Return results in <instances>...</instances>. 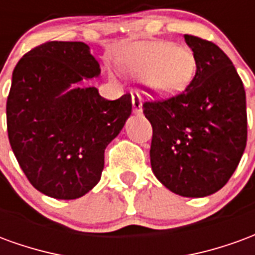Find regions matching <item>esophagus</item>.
Wrapping results in <instances>:
<instances>
[{
	"label": "esophagus",
	"instance_id": "34e87169",
	"mask_svg": "<svg viewBox=\"0 0 255 255\" xmlns=\"http://www.w3.org/2000/svg\"><path fill=\"white\" fill-rule=\"evenodd\" d=\"M132 108L135 113H142V98L138 93L132 94Z\"/></svg>",
	"mask_w": 255,
	"mask_h": 255
}]
</instances>
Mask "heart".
Wrapping results in <instances>:
<instances>
[{"mask_svg": "<svg viewBox=\"0 0 255 255\" xmlns=\"http://www.w3.org/2000/svg\"><path fill=\"white\" fill-rule=\"evenodd\" d=\"M167 72H165V65ZM124 72L143 78L154 94H175L187 84L194 69L191 52L183 46L162 42H142L131 46L122 57Z\"/></svg>", "mask_w": 255, "mask_h": 255, "instance_id": "heart-1", "label": "heart"}]
</instances>
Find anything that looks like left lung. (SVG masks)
<instances>
[{
    "mask_svg": "<svg viewBox=\"0 0 255 255\" xmlns=\"http://www.w3.org/2000/svg\"><path fill=\"white\" fill-rule=\"evenodd\" d=\"M195 75L184 91L146 101L153 127L150 162L155 177L182 197L201 198L230 180L247 142L246 93L228 56L216 43L184 35Z\"/></svg>",
    "mask_w": 255,
    "mask_h": 255,
    "instance_id": "1",
    "label": "left lung"
}]
</instances>
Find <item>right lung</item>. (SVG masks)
<instances>
[{"mask_svg":"<svg viewBox=\"0 0 255 255\" xmlns=\"http://www.w3.org/2000/svg\"><path fill=\"white\" fill-rule=\"evenodd\" d=\"M100 64L83 42L52 41L14 67L6 101L8 138L20 168L47 197L76 199L100 182L105 149L126 124L131 95L109 101L95 87Z\"/></svg>","mask_w":255,"mask_h":255,"instance_id":"right-lung-1","label":"right lung"}]
</instances>
